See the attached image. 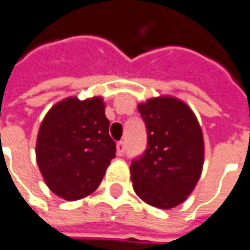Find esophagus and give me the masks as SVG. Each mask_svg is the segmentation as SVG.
<instances>
[{"instance_id": "1", "label": "esophagus", "mask_w": 250, "mask_h": 250, "mask_svg": "<svg viewBox=\"0 0 250 250\" xmlns=\"http://www.w3.org/2000/svg\"><path fill=\"white\" fill-rule=\"evenodd\" d=\"M124 152H125V143H124V141L117 143V155H118V156H122Z\"/></svg>"}]
</instances>
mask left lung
Returning a JSON list of instances; mask_svg holds the SVG:
<instances>
[{
    "instance_id": "left-lung-1",
    "label": "left lung",
    "mask_w": 250,
    "mask_h": 250,
    "mask_svg": "<svg viewBox=\"0 0 250 250\" xmlns=\"http://www.w3.org/2000/svg\"><path fill=\"white\" fill-rule=\"evenodd\" d=\"M146 125L148 145L133 160L134 192L150 206L169 210L195 188L205 162V143L198 118L183 101L163 95L137 106Z\"/></svg>"
}]
</instances>
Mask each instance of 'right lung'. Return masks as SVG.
I'll use <instances>...</instances> for the list:
<instances>
[{"label": "right lung", "instance_id": "1", "mask_svg": "<svg viewBox=\"0 0 250 250\" xmlns=\"http://www.w3.org/2000/svg\"><path fill=\"white\" fill-rule=\"evenodd\" d=\"M102 97H68L55 104L39 128L36 162L45 185L65 201H78L98 188L116 157Z\"/></svg>", "mask_w": 250, "mask_h": 250}]
</instances>
